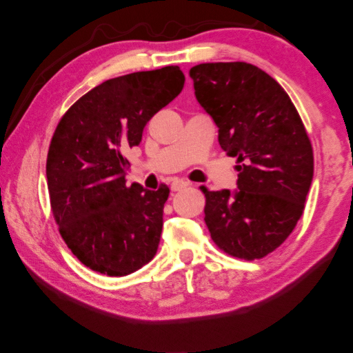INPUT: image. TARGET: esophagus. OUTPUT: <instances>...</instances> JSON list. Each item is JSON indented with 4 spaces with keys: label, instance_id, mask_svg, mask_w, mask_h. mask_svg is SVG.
Returning <instances> with one entry per match:
<instances>
[{
    "label": "esophagus",
    "instance_id": "34e87169",
    "mask_svg": "<svg viewBox=\"0 0 353 353\" xmlns=\"http://www.w3.org/2000/svg\"><path fill=\"white\" fill-rule=\"evenodd\" d=\"M188 186H189V183H188V181H183V180H175V181L172 183L170 189H172V192H176V190H181V189L188 188Z\"/></svg>",
    "mask_w": 353,
    "mask_h": 353
}]
</instances>
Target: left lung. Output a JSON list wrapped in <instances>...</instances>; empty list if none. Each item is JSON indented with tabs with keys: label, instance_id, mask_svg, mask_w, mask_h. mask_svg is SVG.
<instances>
[{
	"label": "left lung",
	"instance_id": "obj_1",
	"mask_svg": "<svg viewBox=\"0 0 353 353\" xmlns=\"http://www.w3.org/2000/svg\"><path fill=\"white\" fill-rule=\"evenodd\" d=\"M189 74L221 147L242 163L236 192L200 188L206 227L228 255L261 259L303 214L314 170L307 130L285 89L252 63H200Z\"/></svg>",
	"mask_w": 353,
	"mask_h": 353
}]
</instances>
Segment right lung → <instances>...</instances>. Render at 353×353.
<instances>
[{
  "mask_svg": "<svg viewBox=\"0 0 353 353\" xmlns=\"http://www.w3.org/2000/svg\"><path fill=\"white\" fill-rule=\"evenodd\" d=\"M183 85L178 65L123 74L89 90L57 123L46 158L51 211L85 268L123 276L156 255L170 190L126 186L125 153Z\"/></svg>",
  "mask_w": 353,
  "mask_h": 353,
  "instance_id": "1",
  "label": "right lung"
}]
</instances>
